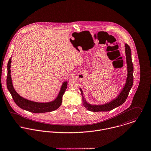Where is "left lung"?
I'll use <instances>...</instances> for the list:
<instances>
[{"label":"left lung","mask_w":151,"mask_h":151,"mask_svg":"<svg viewBox=\"0 0 151 151\" xmlns=\"http://www.w3.org/2000/svg\"><path fill=\"white\" fill-rule=\"evenodd\" d=\"M125 50H126V61L127 65V78L124 87L122 90V92L120 93L119 96L115 100H114L109 103H108L102 105H91L86 102L85 99L83 95V91L82 89L80 88L83 101L84 106H85L88 111L93 112H101V111H109L117 106L122 105L127 98L131 88L132 87L133 83V65L132 60V54L131 49L130 46L126 43L125 44Z\"/></svg>","instance_id":"8db88e82"}]
</instances>
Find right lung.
Listing matches in <instances>:
<instances>
[{
	"label": "right lung",
	"mask_w": 151,
	"mask_h": 151,
	"mask_svg": "<svg viewBox=\"0 0 151 151\" xmlns=\"http://www.w3.org/2000/svg\"><path fill=\"white\" fill-rule=\"evenodd\" d=\"M11 63L12 60L10 58L7 64V75L6 79L7 87L13 100L19 108L33 113H45L55 111L60 106L63 100V96L67 87L68 82H64L63 84L58 97L55 100L52 102L48 103H39L28 100L18 95L13 88L10 75Z\"/></svg>",
	"instance_id": "obj_1"
}]
</instances>
